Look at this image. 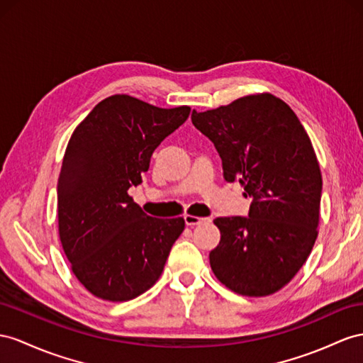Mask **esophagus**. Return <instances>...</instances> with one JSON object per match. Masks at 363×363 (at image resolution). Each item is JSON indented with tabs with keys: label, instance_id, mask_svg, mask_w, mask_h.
<instances>
[{
	"label": "esophagus",
	"instance_id": "34e87169",
	"mask_svg": "<svg viewBox=\"0 0 363 363\" xmlns=\"http://www.w3.org/2000/svg\"><path fill=\"white\" fill-rule=\"evenodd\" d=\"M185 224L187 225H199V224H206L210 219L208 218H199V216H193V215H185Z\"/></svg>",
	"mask_w": 363,
	"mask_h": 363
}]
</instances>
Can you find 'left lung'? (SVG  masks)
<instances>
[{"label":"left lung","instance_id":"obj_1","mask_svg":"<svg viewBox=\"0 0 363 363\" xmlns=\"http://www.w3.org/2000/svg\"><path fill=\"white\" fill-rule=\"evenodd\" d=\"M191 121L215 144L227 182L253 201L248 218H216L210 252L218 281L248 297L270 296L291 281L318 238L322 174L311 139L290 106L272 93L193 110Z\"/></svg>","mask_w":363,"mask_h":363}]
</instances>
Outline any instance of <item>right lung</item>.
I'll list each match as a JSON object with an SVG mask.
<instances>
[{
    "mask_svg": "<svg viewBox=\"0 0 363 363\" xmlns=\"http://www.w3.org/2000/svg\"><path fill=\"white\" fill-rule=\"evenodd\" d=\"M130 95L102 99L72 133L58 178V235L70 268L102 301L125 302L160 279L184 218L148 216L128 194L155 148L190 115Z\"/></svg>",
    "mask_w": 363,
    "mask_h": 363,
    "instance_id": "add662e5",
    "label": "right lung"
}]
</instances>
